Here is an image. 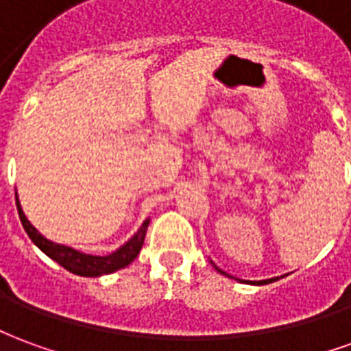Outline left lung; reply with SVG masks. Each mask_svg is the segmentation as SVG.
Instances as JSON below:
<instances>
[{"instance_id": "obj_1", "label": "left lung", "mask_w": 351, "mask_h": 351, "mask_svg": "<svg viewBox=\"0 0 351 351\" xmlns=\"http://www.w3.org/2000/svg\"><path fill=\"white\" fill-rule=\"evenodd\" d=\"M214 269L218 272H221V274H226V272L221 271V269H218L216 265H214ZM226 276H229V274H226ZM274 280H278V278H269V280H259V282H248V284H254V286H265V284H271V282H274Z\"/></svg>"}]
</instances>
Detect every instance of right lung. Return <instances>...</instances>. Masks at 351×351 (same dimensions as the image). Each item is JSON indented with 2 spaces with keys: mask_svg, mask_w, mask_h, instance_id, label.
<instances>
[{
  "mask_svg": "<svg viewBox=\"0 0 351 351\" xmlns=\"http://www.w3.org/2000/svg\"><path fill=\"white\" fill-rule=\"evenodd\" d=\"M14 197H16V208H19L20 221H22V226L26 229L29 239L34 241L35 246L45 252L50 259H54L56 263L62 265L64 269H67L73 274H79V276H103V274H110V272L120 271L123 267H128L133 259L137 258L138 252L143 248L146 229H148V223H150V220L143 221V226L138 228L137 233L131 237L128 243L122 244L118 250L112 252V254H108V256H92V254L75 250V248L65 246V244L52 243L47 237H43L26 218V214H24L22 206H20L19 193H14Z\"/></svg>",
  "mask_w": 351,
  "mask_h": 351,
  "instance_id": "1",
  "label": "right lung"
}]
</instances>
